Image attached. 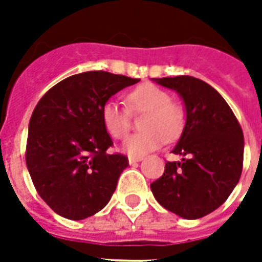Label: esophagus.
I'll use <instances>...</instances> for the list:
<instances>
[{
	"label": "esophagus",
	"mask_w": 262,
	"mask_h": 262,
	"mask_svg": "<svg viewBox=\"0 0 262 262\" xmlns=\"http://www.w3.org/2000/svg\"><path fill=\"white\" fill-rule=\"evenodd\" d=\"M127 159H129V163L135 164V163H137V162H140V160L143 159V156H129Z\"/></svg>",
	"instance_id": "esophagus-1"
}]
</instances>
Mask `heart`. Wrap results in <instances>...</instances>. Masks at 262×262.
I'll list each match as a JSON object with an SVG mask.
<instances>
[{"label": "heart", "instance_id": "b5f03b06", "mask_svg": "<svg viewBox=\"0 0 262 262\" xmlns=\"http://www.w3.org/2000/svg\"><path fill=\"white\" fill-rule=\"evenodd\" d=\"M125 106L108 100L102 107V122L113 139L121 140L127 135L132 115L144 114L141 118L143 132L129 136L123 149L130 155H144L164 141H172L185 126V108L171 100V95L155 84H141L125 96Z\"/></svg>", "mask_w": 262, "mask_h": 262}]
</instances>
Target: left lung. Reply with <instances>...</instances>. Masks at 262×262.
Masks as SVG:
<instances>
[{
	"label": "left lung",
	"mask_w": 262,
	"mask_h": 262,
	"mask_svg": "<svg viewBox=\"0 0 262 262\" xmlns=\"http://www.w3.org/2000/svg\"><path fill=\"white\" fill-rule=\"evenodd\" d=\"M177 91L186 107V125L163 175L151 183L156 201L183 219H200L231 194L244 167V133L223 96L191 76L155 79Z\"/></svg>",
	"instance_id": "obj_1"
}]
</instances>
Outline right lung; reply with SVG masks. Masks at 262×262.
Wrapping results in <instances>:
<instances>
[{
	"instance_id": "1",
	"label": "right lung",
	"mask_w": 262,
	"mask_h": 262,
	"mask_svg": "<svg viewBox=\"0 0 262 262\" xmlns=\"http://www.w3.org/2000/svg\"><path fill=\"white\" fill-rule=\"evenodd\" d=\"M122 75L92 71L50 88L31 115L26 163L38 194L58 215L81 220L106 207L127 156L113 147L102 107L125 87L139 83Z\"/></svg>"
}]
</instances>
